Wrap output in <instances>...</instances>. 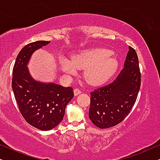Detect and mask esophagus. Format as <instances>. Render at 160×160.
I'll list each match as a JSON object with an SVG mask.
<instances>
[{
    "mask_svg": "<svg viewBox=\"0 0 160 160\" xmlns=\"http://www.w3.org/2000/svg\"><path fill=\"white\" fill-rule=\"evenodd\" d=\"M81 93V90L78 89V88H75V90H74V95H78Z\"/></svg>",
    "mask_w": 160,
    "mask_h": 160,
    "instance_id": "34e87169",
    "label": "esophagus"
}]
</instances>
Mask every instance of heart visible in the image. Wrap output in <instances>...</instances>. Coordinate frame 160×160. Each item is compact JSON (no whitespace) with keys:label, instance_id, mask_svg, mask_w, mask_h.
Listing matches in <instances>:
<instances>
[{"label":"heart","instance_id":"1","mask_svg":"<svg viewBox=\"0 0 160 160\" xmlns=\"http://www.w3.org/2000/svg\"><path fill=\"white\" fill-rule=\"evenodd\" d=\"M111 50L98 47L83 50L74 54L72 61L60 59V66L63 72L74 75L78 69H85V80L93 85H101L110 78L117 70L118 62Z\"/></svg>","mask_w":160,"mask_h":160}]
</instances>
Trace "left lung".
Returning a JSON list of instances; mask_svg holds the SVG:
<instances>
[{
	"instance_id": "left-lung-1",
	"label": "left lung",
	"mask_w": 160,
	"mask_h": 160,
	"mask_svg": "<svg viewBox=\"0 0 160 160\" xmlns=\"http://www.w3.org/2000/svg\"><path fill=\"white\" fill-rule=\"evenodd\" d=\"M124 68L116 80L90 92L89 118L97 127L107 128L121 123L134 105L141 86L137 52L128 47Z\"/></svg>"
}]
</instances>
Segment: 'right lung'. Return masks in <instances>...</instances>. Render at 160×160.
I'll use <instances>...</instances> for the list:
<instances>
[{"label":"right lung","instance_id":"1","mask_svg":"<svg viewBox=\"0 0 160 160\" xmlns=\"http://www.w3.org/2000/svg\"><path fill=\"white\" fill-rule=\"evenodd\" d=\"M49 42L37 41L26 45L16 57L12 78V89L21 115L28 123L42 131L59 124L66 106L74 96L71 87L39 82L30 75L27 65L32 54Z\"/></svg>","mask_w":160,"mask_h":160}]
</instances>
